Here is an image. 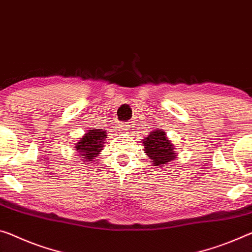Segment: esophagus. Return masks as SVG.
<instances>
[{
    "instance_id": "1",
    "label": "esophagus",
    "mask_w": 252,
    "mask_h": 252,
    "mask_svg": "<svg viewBox=\"0 0 252 252\" xmlns=\"http://www.w3.org/2000/svg\"><path fill=\"white\" fill-rule=\"evenodd\" d=\"M121 129H122L123 133L129 134L130 129H131V126L129 125L128 123H124V124H121Z\"/></svg>"
}]
</instances>
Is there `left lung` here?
Returning a JSON list of instances; mask_svg holds the SVG:
<instances>
[{
	"label": "left lung",
	"mask_w": 252,
	"mask_h": 252,
	"mask_svg": "<svg viewBox=\"0 0 252 252\" xmlns=\"http://www.w3.org/2000/svg\"><path fill=\"white\" fill-rule=\"evenodd\" d=\"M144 151L151 158V163L154 166H166L169 162L176 160L178 157L175 148L170 138L166 136L165 131L161 128L153 129L143 139Z\"/></svg>",
	"instance_id": "left-lung-1"
}]
</instances>
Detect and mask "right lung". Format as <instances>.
Here are the masks:
<instances>
[{
	"instance_id": "add662e5",
	"label": "right lung",
	"mask_w": 252,
	"mask_h": 252,
	"mask_svg": "<svg viewBox=\"0 0 252 252\" xmlns=\"http://www.w3.org/2000/svg\"><path fill=\"white\" fill-rule=\"evenodd\" d=\"M107 139V131L104 129L91 128L82 137L77 139L74 150L81 156V160L84 163L89 161H94V158L100 156V152L103 150V145Z\"/></svg>"
}]
</instances>
